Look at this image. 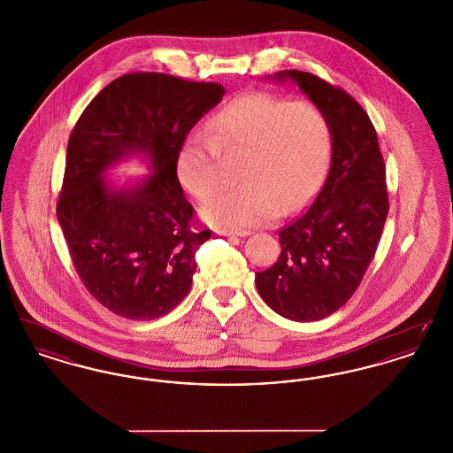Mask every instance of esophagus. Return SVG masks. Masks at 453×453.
Wrapping results in <instances>:
<instances>
[{
    "label": "esophagus",
    "mask_w": 453,
    "mask_h": 453,
    "mask_svg": "<svg viewBox=\"0 0 453 453\" xmlns=\"http://www.w3.org/2000/svg\"><path fill=\"white\" fill-rule=\"evenodd\" d=\"M217 234H220V236L246 237L250 236L251 233L250 231H217Z\"/></svg>",
    "instance_id": "1"
}]
</instances>
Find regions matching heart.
Masks as SVG:
<instances>
[{
  "mask_svg": "<svg viewBox=\"0 0 453 453\" xmlns=\"http://www.w3.org/2000/svg\"><path fill=\"white\" fill-rule=\"evenodd\" d=\"M211 135L187 137L176 154V176L196 198L220 183V152L244 151L234 188L202 205L217 227L241 231L290 214L316 194L329 166L333 132L323 110L307 100L250 93L220 108Z\"/></svg>",
  "mask_w": 453,
  "mask_h": 453,
  "instance_id": "b5f03b06",
  "label": "heart"
}]
</instances>
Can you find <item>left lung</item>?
Wrapping results in <instances>:
<instances>
[{
  "instance_id": "1",
  "label": "left lung",
  "mask_w": 453,
  "mask_h": 453,
  "mask_svg": "<svg viewBox=\"0 0 453 453\" xmlns=\"http://www.w3.org/2000/svg\"><path fill=\"white\" fill-rule=\"evenodd\" d=\"M266 80L299 87L323 110L333 132L321 192L281 229L280 257L255 279L261 299L277 314L309 323L345 305L375 257L388 212L386 165L365 110L346 91L297 69Z\"/></svg>"
}]
</instances>
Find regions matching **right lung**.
<instances>
[{
	"instance_id": "add662e5",
	"label": "right lung",
	"mask_w": 453,
	"mask_h": 453,
	"mask_svg": "<svg viewBox=\"0 0 453 453\" xmlns=\"http://www.w3.org/2000/svg\"><path fill=\"white\" fill-rule=\"evenodd\" d=\"M224 93L217 83L132 73L104 88L76 122L58 219L80 279L113 314L151 321L187 297L211 231L190 229L194 207L176 178V154ZM130 157L152 172L124 184L107 176Z\"/></svg>"
}]
</instances>
